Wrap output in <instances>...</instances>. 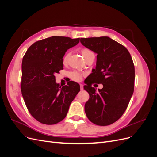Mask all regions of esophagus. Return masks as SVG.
<instances>
[{
  "instance_id": "34e87169",
  "label": "esophagus",
  "mask_w": 157,
  "mask_h": 157,
  "mask_svg": "<svg viewBox=\"0 0 157 157\" xmlns=\"http://www.w3.org/2000/svg\"><path fill=\"white\" fill-rule=\"evenodd\" d=\"M80 90H82L84 89V87H83V84H80Z\"/></svg>"
}]
</instances>
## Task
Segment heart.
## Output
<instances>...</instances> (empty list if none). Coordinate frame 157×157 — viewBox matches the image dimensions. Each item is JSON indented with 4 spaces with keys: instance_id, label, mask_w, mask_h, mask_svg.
<instances>
[{
    "instance_id": "1",
    "label": "heart",
    "mask_w": 157,
    "mask_h": 157,
    "mask_svg": "<svg viewBox=\"0 0 157 157\" xmlns=\"http://www.w3.org/2000/svg\"><path fill=\"white\" fill-rule=\"evenodd\" d=\"M81 53L84 58V59H86L87 58V56L90 54L92 53V52L90 51L89 49H87V48H82L81 50ZM69 56H70L69 52H67V53L64 56L63 58V63L64 64L67 63ZM83 75H84V74L79 72V71H72V72H71L69 73L70 78L73 80H74V81H77V82H79L82 79Z\"/></svg>"
}]
</instances>
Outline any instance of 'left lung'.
I'll use <instances>...</instances> for the list:
<instances>
[{"instance_id":"left-lung-1","label":"left lung","mask_w":157,"mask_h":157,"mask_svg":"<svg viewBox=\"0 0 157 157\" xmlns=\"http://www.w3.org/2000/svg\"><path fill=\"white\" fill-rule=\"evenodd\" d=\"M81 44L97 55L96 69L85 79L89 94L84 110L88 119L98 126L118 121L126 110L134 89L135 69L125 47L108 36L81 38ZM102 83L96 92L91 84Z\"/></svg>"}]
</instances>
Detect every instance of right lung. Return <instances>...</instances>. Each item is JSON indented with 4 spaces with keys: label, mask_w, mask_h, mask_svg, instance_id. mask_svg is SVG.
Masks as SVG:
<instances>
[{
    "label": "right lung",
    "mask_w": 157,
    "mask_h": 157,
    "mask_svg": "<svg viewBox=\"0 0 157 157\" xmlns=\"http://www.w3.org/2000/svg\"><path fill=\"white\" fill-rule=\"evenodd\" d=\"M80 39L54 36L36 41L22 60L21 91L31 115L42 124H57L67 115L80 85L69 81L62 88L56 82V73L63 69L66 51Z\"/></svg>",
    "instance_id": "1"
}]
</instances>
